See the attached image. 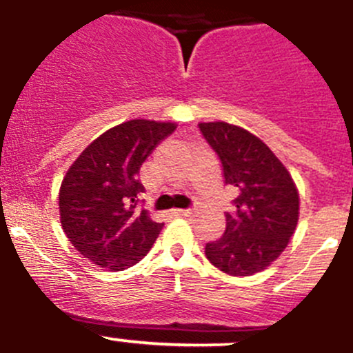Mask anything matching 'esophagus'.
Segmentation results:
<instances>
[{"label": "esophagus", "instance_id": "1", "mask_svg": "<svg viewBox=\"0 0 353 353\" xmlns=\"http://www.w3.org/2000/svg\"><path fill=\"white\" fill-rule=\"evenodd\" d=\"M172 214L177 215V217H190V215L193 214V210H191V208H183V210H174Z\"/></svg>", "mask_w": 353, "mask_h": 353}]
</instances>
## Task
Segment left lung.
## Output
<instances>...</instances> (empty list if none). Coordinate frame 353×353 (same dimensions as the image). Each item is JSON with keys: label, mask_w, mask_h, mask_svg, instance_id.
Segmentation results:
<instances>
[{"label": "left lung", "mask_w": 353, "mask_h": 353, "mask_svg": "<svg viewBox=\"0 0 353 353\" xmlns=\"http://www.w3.org/2000/svg\"><path fill=\"white\" fill-rule=\"evenodd\" d=\"M198 128L221 160L224 183L236 193L224 234L207 243L205 255L225 274L252 276L271 265L295 232L299 191L286 167L252 132L228 122Z\"/></svg>", "instance_id": "left-lung-1"}]
</instances>
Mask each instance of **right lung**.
I'll return each mask as SVG.
<instances>
[{"mask_svg": "<svg viewBox=\"0 0 353 353\" xmlns=\"http://www.w3.org/2000/svg\"><path fill=\"white\" fill-rule=\"evenodd\" d=\"M174 131L172 122L134 119L108 129L72 163L58 205L63 232L82 256L122 271L150 252L163 224L136 208L145 191L139 169Z\"/></svg>", "mask_w": 353, "mask_h": 353, "instance_id": "1", "label": "right lung"}]
</instances>
